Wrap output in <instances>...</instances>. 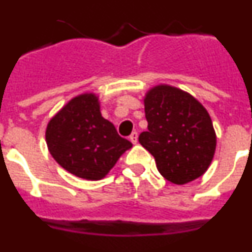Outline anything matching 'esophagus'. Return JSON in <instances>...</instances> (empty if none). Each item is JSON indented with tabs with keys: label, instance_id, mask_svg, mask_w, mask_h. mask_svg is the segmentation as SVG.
<instances>
[{
	"label": "esophagus",
	"instance_id": "34e87169",
	"mask_svg": "<svg viewBox=\"0 0 252 252\" xmlns=\"http://www.w3.org/2000/svg\"><path fill=\"white\" fill-rule=\"evenodd\" d=\"M130 141L132 142V144H136V142H137V132H136V131H133V132L130 135Z\"/></svg>",
	"mask_w": 252,
	"mask_h": 252
}]
</instances>
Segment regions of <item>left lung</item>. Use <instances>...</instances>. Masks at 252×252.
<instances>
[{
    "instance_id": "obj_1",
    "label": "left lung",
    "mask_w": 252,
    "mask_h": 252,
    "mask_svg": "<svg viewBox=\"0 0 252 252\" xmlns=\"http://www.w3.org/2000/svg\"><path fill=\"white\" fill-rule=\"evenodd\" d=\"M148 131L139 141L157 162L160 174L182 186L206 173L216 150V132L207 110L175 87L160 84L145 95Z\"/></svg>"
}]
</instances>
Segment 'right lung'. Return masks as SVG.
<instances>
[{"label": "right lung", "mask_w": 252, "mask_h": 252, "mask_svg": "<svg viewBox=\"0 0 252 252\" xmlns=\"http://www.w3.org/2000/svg\"><path fill=\"white\" fill-rule=\"evenodd\" d=\"M45 139L55 161L87 180L106 177L122 154L132 148L128 140L117 133L113 124L102 117L94 93L70 99L49 121Z\"/></svg>", "instance_id": "obj_1"}]
</instances>
